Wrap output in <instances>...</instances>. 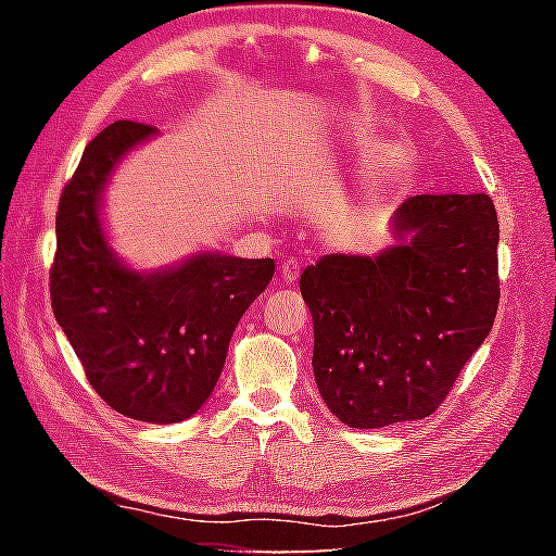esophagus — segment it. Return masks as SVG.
Instances as JSON below:
<instances>
[{"label": "esophagus", "instance_id": "1", "mask_svg": "<svg viewBox=\"0 0 556 556\" xmlns=\"http://www.w3.org/2000/svg\"><path fill=\"white\" fill-rule=\"evenodd\" d=\"M279 275H281V279L287 281V285H294V281L299 279V275H301L299 262H296L294 257L285 260V262H281V265H279Z\"/></svg>", "mask_w": 556, "mask_h": 556}]
</instances>
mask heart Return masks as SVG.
<instances>
[{
  "mask_svg": "<svg viewBox=\"0 0 556 556\" xmlns=\"http://www.w3.org/2000/svg\"><path fill=\"white\" fill-rule=\"evenodd\" d=\"M409 156L404 149L400 147H384L382 152L375 159L372 166L368 168V181L372 188H390L402 178V174L407 172Z\"/></svg>",
  "mask_w": 556,
  "mask_h": 556,
  "instance_id": "b5f03b06",
  "label": "heart"
}]
</instances>
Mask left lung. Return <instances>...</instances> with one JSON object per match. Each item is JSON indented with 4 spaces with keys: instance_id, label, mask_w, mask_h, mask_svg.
I'll use <instances>...</instances> for the list:
<instances>
[{
    "instance_id": "1",
    "label": "left lung",
    "mask_w": 556,
    "mask_h": 556,
    "mask_svg": "<svg viewBox=\"0 0 556 556\" xmlns=\"http://www.w3.org/2000/svg\"><path fill=\"white\" fill-rule=\"evenodd\" d=\"M378 255L331 252L301 271L314 378L343 425L425 419L491 333L497 215L485 193L409 195Z\"/></svg>"
}]
</instances>
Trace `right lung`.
<instances>
[{"label": "right lung", "mask_w": 556, "mask_h": 556, "mask_svg": "<svg viewBox=\"0 0 556 556\" xmlns=\"http://www.w3.org/2000/svg\"><path fill=\"white\" fill-rule=\"evenodd\" d=\"M156 129L112 122L83 152L55 215L51 306L92 388L149 425L193 417L218 382L242 314L267 289L275 260L201 250L139 269L117 255L105 191L117 166Z\"/></svg>", "instance_id": "add662e5"}]
</instances>
